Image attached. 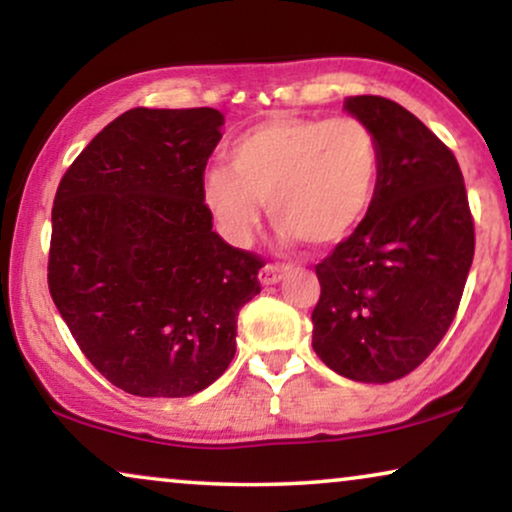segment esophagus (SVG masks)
Here are the masks:
<instances>
[{
	"label": "esophagus",
	"instance_id": "esophagus-1",
	"mask_svg": "<svg viewBox=\"0 0 512 512\" xmlns=\"http://www.w3.org/2000/svg\"><path fill=\"white\" fill-rule=\"evenodd\" d=\"M285 276V269L278 267V264H264L260 271L262 285H276Z\"/></svg>",
	"mask_w": 512,
	"mask_h": 512
}]
</instances>
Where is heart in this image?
<instances>
[{"label": "heart", "mask_w": 512, "mask_h": 512, "mask_svg": "<svg viewBox=\"0 0 512 512\" xmlns=\"http://www.w3.org/2000/svg\"><path fill=\"white\" fill-rule=\"evenodd\" d=\"M381 177L377 133L356 117H274L229 147V168L201 175V199L215 227L248 245L262 203L288 238L335 245L363 222Z\"/></svg>", "instance_id": "1"}]
</instances>
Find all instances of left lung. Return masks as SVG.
<instances>
[{"mask_svg": "<svg viewBox=\"0 0 512 512\" xmlns=\"http://www.w3.org/2000/svg\"><path fill=\"white\" fill-rule=\"evenodd\" d=\"M377 133L381 177L356 231L316 264L313 351L342 377L388 384L424 363L459 309L475 224L456 156L381 95L344 102Z\"/></svg>", "mask_w": 512, "mask_h": 512, "instance_id": "1", "label": "left lung"}]
</instances>
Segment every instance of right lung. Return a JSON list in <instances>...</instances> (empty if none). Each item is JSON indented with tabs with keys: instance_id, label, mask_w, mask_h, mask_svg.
Instances as JSON below:
<instances>
[{
	"instance_id": "add662e5",
	"label": "right lung",
	"mask_w": 512,
	"mask_h": 512,
	"mask_svg": "<svg viewBox=\"0 0 512 512\" xmlns=\"http://www.w3.org/2000/svg\"><path fill=\"white\" fill-rule=\"evenodd\" d=\"M213 107H135L88 142L51 210L49 290L95 370L142 398H185L227 370L264 260L213 231L201 175Z\"/></svg>"
}]
</instances>
